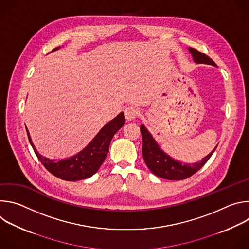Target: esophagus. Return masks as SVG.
Instances as JSON below:
<instances>
[{
	"instance_id": "obj_1",
	"label": "esophagus",
	"mask_w": 249,
	"mask_h": 249,
	"mask_svg": "<svg viewBox=\"0 0 249 249\" xmlns=\"http://www.w3.org/2000/svg\"><path fill=\"white\" fill-rule=\"evenodd\" d=\"M125 117L128 121L134 120L138 115H139V109L134 105H129L125 108Z\"/></svg>"
}]
</instances>
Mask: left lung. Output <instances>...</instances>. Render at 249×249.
Segmentation results:
<instances>
[{"instance_id": "left-lung-1", "label": "left lung", "mask_w": 249, "mask_h": 249, "mask_svg": "<svg viewBox=\"0 0 249 249\" xmlns=\"http://www.w3.org/2000/svg\"><path fill=\"white\" fill-rule=\"evenodd\" d=\"M189 51L191 52L193 59L196 63L217 66L216 63L208 55L198 51L197 49L189 47ZM140 130L142 138H143L142 154H143V158L147 166L157 176L168 180H182L192 176L209 160V159L212 157L213 153L215 152L217 148L216 147L200 162L193 164H182L179 161L172 160L160 149V147L156 143V141L153 139V137L151 136V134L148 132L144 125H141Z\"/></svg>"}]
</instances>
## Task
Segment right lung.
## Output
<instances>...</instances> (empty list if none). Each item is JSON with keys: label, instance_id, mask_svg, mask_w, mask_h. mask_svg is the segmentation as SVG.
<instances>
[{"label": "right lung", "instance_id": "1", "mask_svg": "<svg viewBox=\"0 0 249 249\" xmlns=\"http://www.w3.org/2000/svg\"><path fill=\"white\" fill-rule=\"evenodd\" d=\"M55 48L53 50H56ZM125 124L124 113L121 112L112 121L106 124L95 138L91 141V143L81 153L73 158H70L64 160H51L46 158L41 157L36 150H35L30 136L27 132L28 140L35 155L44 165V167L51 172L53 175L63 180L67 181H77L86 179L93 175L107 156L110 142L114 134ZM27 131V130H26Z\"/></svg>", "mask_w": 249, "mask_h": 249}]
</instances>
